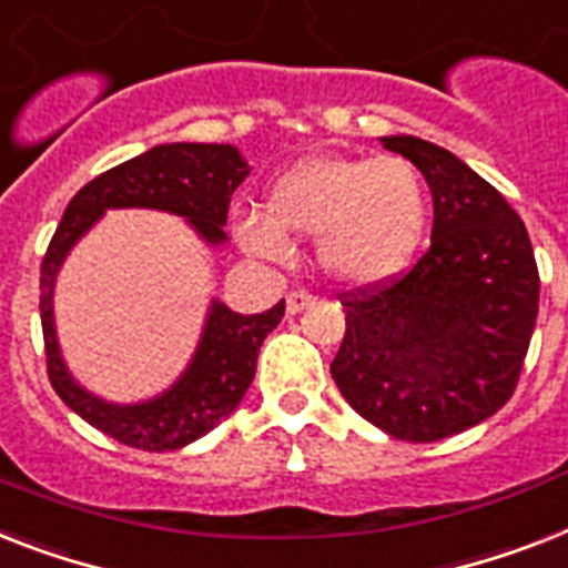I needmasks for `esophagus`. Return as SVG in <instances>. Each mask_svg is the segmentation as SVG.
Masks as SVG:
<instances>
[{
  "label": "esophagus",
  "instance_id": "esophagus-1",
  "mask_svg": "<svg viewBox=\"0 0 568 568\" xmlns=\"http://www.w3.org/2000/svg\"><path fill=\"white\" fill-rule=\"evenodd\" d=\"M308 303H315V294L303 292V288H294V292H288V297H285V312H288V315H297L300 308L308 306Z\"/></svg>",
  "mask_w": 568,
  "mask_h": 568
}]
</instances>
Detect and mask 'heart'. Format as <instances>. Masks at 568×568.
<instances>
[{
    "label": "heart",
    "instance_id": "b5f03b06",
    "mask_svg": "<svg viewBox=\"0 0 568 568\" xmlns=\"http://www.w3.org/2000/svg\"><path fill=\"white\" fill-rule=\"evenodd\" d=\"M428 224V189L403 156H308L276 178L265 215L236 224L247 251L280 260L315 239L317 265L344 285H379L408 265Z\"/></svg>",
    "mask_w": 568,
    "mask_h": 568
}]
</instances>
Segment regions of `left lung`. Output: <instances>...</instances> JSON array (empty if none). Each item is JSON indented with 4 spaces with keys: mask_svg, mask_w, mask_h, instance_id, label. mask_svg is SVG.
Listing matches in <instances>:
<instances>
[{
    "mask_svg": "<svg viewBox=\"0 0 568 568\" xmlns=\"http://www.w3.org/2000/svg\"><path fill=\"white\" fill-rule=\"evenodd\" d=\"M382 145L426 178L432 244L405 274L341 294L347 332L329 371L367 423L432 444L514 396L537 324V260L514 206L458 156L417 136Z\"/></svg>",
    "mask_w": 568,
    "mask_h": 568,
    "instance_id": "obj_1",
    "label": "left lung"
}]
</instances>
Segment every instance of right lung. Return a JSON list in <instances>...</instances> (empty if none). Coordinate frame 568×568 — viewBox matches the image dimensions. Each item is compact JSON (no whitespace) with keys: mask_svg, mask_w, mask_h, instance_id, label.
Wrapping results in <instances>:
<instances>
[{"mask_svg":"<svg viewBox=\"0 0 568 568\" xmlns=\"http://www.w3.org/2000/svg\"><path fill=\"white\" fill-rule=\"evenodd\" d=\"M247 178V163L233 145L172 142L156 145L128 163L92 178L69 201L40 268V324H43L45 371L54 394L113 440L142 452H169L192 444L236 412L256 373L265 335L285 315V300L262 315H239L212 303L204 338L186 373L163 396L140 405H113L87 394L72 382L58 353L52 321V288L69 247L84 236L104 210L149 206L189 219L206 242H224L230 197Z\"/></svg>","mask_w":568,"mask_h":568,"instance_id":"add662e5","label":"right lung"}]
</instances>
